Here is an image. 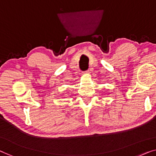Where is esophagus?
<instances>
[{
  "mask_svg": "<svg viewBox=\"0 0 156 156\" xmlns=\"http://www.w3.org/2000/svg\"><path fill=\"white\" fill-rule=\"evenodd\" d=\"M83 73H86V74H89V73H90V70H87V71H85L83 72Z\"/></svg>",
  "mask_w": 156,
  "mask_h": 156,
  "instance_id": "34e87169",
  "label": "esophagus"
}]
</instances>
